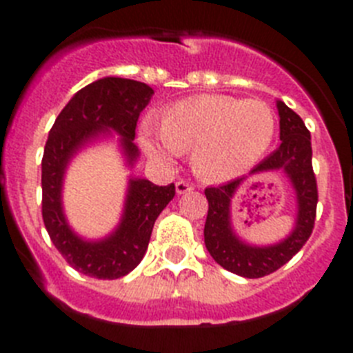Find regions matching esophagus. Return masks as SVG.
<instances>
[{
  "mask_svg": "<svg viewBox=\"0 0 353 353\" xmlns=\"http://www.w3.org/2000/svg\"><path fill=\"white\" fill-rule=\"evenodd\" d=\"M174 187H176V194H187V192L194 191V185L185 182V180H179V182L174 183Z\"/></svg>",
  "mask_w": 353,
  "mask_h": 353,
  "instance_id": "obj_1",
  "label": "esophagus"
}]
</instances>
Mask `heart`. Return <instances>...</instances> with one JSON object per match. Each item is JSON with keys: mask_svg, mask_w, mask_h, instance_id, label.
Instances as JSON below:
<instances>
[{"mask_svg": "<svg viewBox=\"0 0 353 353\" xmlns=\"http://www.w3.org/2000/svg\"><path fill=\"white\" fill-rule=\"evenodd\" d=\"M276 134L272 109L260 101L198 95L164 111L161 132L145 125L139 143L150 157L171 161L192 150V168L207 180H228L254 166Z\"/></svg>", "mask_w": 353, "mask_h": 353, "instance_id": "1", "label": "heart"}]
</instances>
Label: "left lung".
<instances>
[{
  "label": "left lung",
  "mask_w": 353,
  "mask_h": 353,
  "mask_svg": "<svg viewBox=\"0 0 353 353\" xmlns=\"http://www.w3.org/2000/svg\"><path fill=\"white\" fill-rule=\"evenodd\" d=\"M276 105L279 113V148L252 168L248 176L205 189L208 199L205 245L223 269L248 279L269 276L292 260L310 239L316 217L318 191L311 166V134L302 118L285 102L277 101ZM270 170H281L290 180L298 201V215L294 230L285 239L270 246H254L240 239L232 230L231 201L249 176Z\"/></svg>",
  "instance_id": "obj_1"
}]
</instances>
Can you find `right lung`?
Listing matches in <instances>:
<instances>
[{
	"label": "right lung",
	"instance_id": "add662e5",
	"mask_svg": "<svg viewBox=\"0 0 353 353\" xmlns=\"http://www.w3.org/2000/svg\"><path fill=\"white\" fill-rule=\"evenodd\" d=\"M154 90L123 77H102L72 97L61 109L42 157V217L52 244L77 272L97 279H118L139 265L148 249L155 219L174 196V185H155L129 176L118 226L102 239H84L68 224L63 212V180L81 150L118 134V146L132 170L139 159L134 145L136 123Z\"/></svg>",
	"mask_w": 353,
	"mask_h": 353
}]
</instances>
